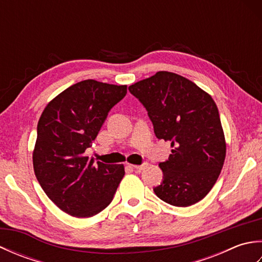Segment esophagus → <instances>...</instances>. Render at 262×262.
Instances as JSON below:
<instances>
[{
    "label": "esophagus",
    "instance_id": "esophagus-1",
    "mask_svg": "<svg viewBox=\"0 0 262 262\" xmlns=\"http://www.w3.org/2000/svg\"><path fill=\"white\" fill-rule=\"evenodd\" d=\"M133 168H134L135 170H137V171H141V170H143L144 168H146L147 166V163H144V164H141V165H137V164H134V165H132Z\"/></svg>",
    "mask_w": 262,
    "mask_h": 262
}]
</instances>
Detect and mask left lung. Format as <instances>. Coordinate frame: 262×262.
<instances>
[{
	"instance_id": "1",
	"label": "left lung",
	"mask_w": 262,
	"mask_h": 262,
	"mask_svg": "<svg viewBox=\"0 0 262 262\" xmlns=\"http://www.w3.org/2000/svg\"><path fill=\"white\" fill-rule=\"evenodd\" d=\"M128 90L146 108L159 140L171 143V154L159 166L163 181L157 196L187 207L213 188L226 155L224 130L213 98L190 80L160 71Z\"/></svg>"
}]
</instances>
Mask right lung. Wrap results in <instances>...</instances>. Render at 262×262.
Masks as SVG:
<instances>
[{
	"label": "right lung",
	"instance_id": "obj_1",
	"mask_svg": "<svg viewBox=\"0 0 262 262\" xmlns=\"http://www.w3.org/2000/svg\"><path fill=\"white\" fill-rule=\"evenodd\" d=\"M126 93L127 85L81 81L51 100L39 118L33 171L48 198L66 214L79 219L99 214L125 176L124 164L94 163L84 153Z\"/></svg>",
	"mask_w": 262,
	"mask_h": 262
}]
</instances>
